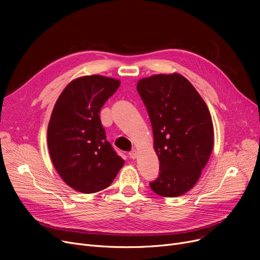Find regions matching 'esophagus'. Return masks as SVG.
<instances>
[{"label":"esophagus","mask_w":260,"mask_h":260,"mask_svg":"<svg viewBox=\"0 0 260 260\" xmlns=\"http://www.w3.org/2000/svg\"><path fill=\"white\" fill-rule=\"evenodd\" d=\"M128 155L132 159H136V158H137V151H136V149H133V151L129 152Z\"/></svg>","instance_id":"1"}]
</instances>
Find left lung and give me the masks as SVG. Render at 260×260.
Listing matches in <instances>:
<instances>
[{"label":"left lung","instance_id":"left-lung-1","mask_svg":"<svg viewBox=\"0 0 260 260\" xmlns=\"http://www.w3.org/2000/svg\"><path fill=\"white\" fill-rule=\"evenodd\" d=\"M137 90L153 128L159 175L149 182L163 197L183 195L198 181L214 144L208 106L189 81L178 74L140 80Z\"/></svg>","mask_w":260,"mask_h":260}]
</instances>
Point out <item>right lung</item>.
<instances>
[{"mask_svg":"<svg viewBox=\"0 0 260 260\" xmlns=\"http://www.w3.org/2000/svg\"><path fill=\"white\" fill-rule=\"evenodd\" d=\"M120 81L98 75L72 81L50 117L47 143L62 179L78 192L91 194L111 185L123 160L106 140L100 111Z\"/></svg>","mask_w":260,"mask_h":260,"instance_id":"1","label":"right lung"}]
</instances>
